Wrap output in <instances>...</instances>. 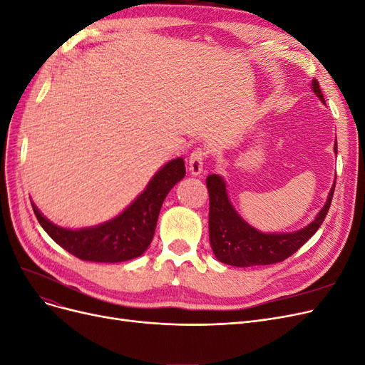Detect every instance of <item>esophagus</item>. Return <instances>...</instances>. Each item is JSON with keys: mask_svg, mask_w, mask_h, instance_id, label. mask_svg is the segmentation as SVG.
Wrapping results in <instances>:
<instances>
[{"mask_svg": "<svg viewBox=\"0 0 365 365\" xmlns=\"http://www.w3.org/2000/svg\"><path fill=\"white\" fill-rule=\"evenodd\" d=\"M205 160H206V152L197 148L190 156V171L192 175H200L205 170Z\"/></svg>", "mask_w": 365, "mask_h": 365, "instance_id": "esophagus-1", "label": "esophagus"}]
</instances>
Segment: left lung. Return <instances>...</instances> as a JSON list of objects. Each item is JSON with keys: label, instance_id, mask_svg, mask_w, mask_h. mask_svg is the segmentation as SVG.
I'll use <instances>...</instances> for the list:
<instances>
[{"label": "left lung", "instance_id": "obj_1", "mask_svg": "<svg viewBox=\"0 0 365 365\" xmlns=\"http://www.w3.org/2000/svg\"><path fill=\"white\" fill-rule=\"evenodd\" d=\"M312 90L325 105V98L316 79H313ZM334 152L336 155V138ZM206 183L210 198L209 240L212 251L221 263L237 267L274 264L290 257L319 230L329 210L335 187L334 182L325 205L319 210L316 218L304 228L289 233H266L248 224L237 213L228 197L227 183L222 175L209 174Z\"/></svg>", "mask_w": 365, "mask_h": 365}]
</instances>
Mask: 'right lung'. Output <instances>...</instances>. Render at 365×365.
Listing matches in <instances>:
<instances>
[{
    "instance_id": "1",
    "label": "right lung",
    "mask_w": 365,
    "mask_h": 365,
    "mask_svg": "<svg viewBox=\"0 0 365 365\" xmlns=\"http://www.w3.org/2000/svg\"><path fill=\"white\" fill-rule=\"evenodd\" d=\"M185 174L183 158L168 160L126 209L114 218L91 227L67 228L57 225L49 221L33 201L31 205L43 230L75 257L98 263L126 262L140 257L150 245L162 203Z\"/></svg>"
}]
</instances>
